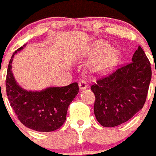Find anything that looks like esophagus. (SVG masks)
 Instances as JSON below:
<instances>
[{
  "label": "esophagus",
  "instance_id": "obj_1",
  "mask_svg": "<svg viewBox=\"0 0 156 156\" xmlns=\"http://www.w3.org/2000/svg\"><path fill=\"white\" fill-rule=\"evenodd\" d=\"M79 87L81 90H83L87 88V83L85 80H81L79 82Z\"/></svg>",
  "mask_w": 156,
  "mask_h": 156
}]
</instances>
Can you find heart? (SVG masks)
<instances>
[{"label":"heart","mask_w":156,"mask_h":156,"mask_svg":"<svg viewBox=\"0 0 156 156\" xmlns=\"http://www.w3.org/2000/svg\"><path fill=\"white\" fill-rule=\"evenodd\" d=\"M105 47L106 45L104 44H98L91 50L92 53L101 51L103 50L104 48H105ZM112 58H113V54H112V52L111 51H108L105 54L102 58L100 59L98 62L97 63V65H96V68H97L98 69L100 70L102 69V68L104 67V65L108 63V62H110V60H111Z\"/></svg>","instance_id":"b5f03b06"}]
</instances>
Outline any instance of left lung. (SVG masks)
<instances>
[{
    "label": "left lung",
    "mask_w": 156,
    "mask_h": 156,
    "mask_svg": "<svg viewBox=\"0 0 156 156\" xmlns=\"http://www.w3.org/2000/svg\"><path fill=\"white\" fill-rule=\"evenodd\" d=\"M151 79V64L140 46L132 62L91 86L95 95L94 112L105 127L119 126L144 106Z\"/></svg>",
    "instance_id": "8db88e82"
}]
</instances>
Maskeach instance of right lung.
Here are the masks:
<instances>
[{"label": "right lung", "mask_w": 156, "mask_h": 156, "mask_svg": "<svg viewBox=\"0 0 156 156\" xmlns=\"http://www.w3.org/2000/svg\"><path fill=\"white\" fill-rule=\"evenodd\" d=\"M26 45L16 51L9 62L5 81L7 96L24 126L36 131H54L66 121L69 106L79 92V87L77 83H73L62 87H50L32 91L19 86L12 73V63L14 55Z\"/></svg>", "instance_id": "add662e5"}]
</instances>
